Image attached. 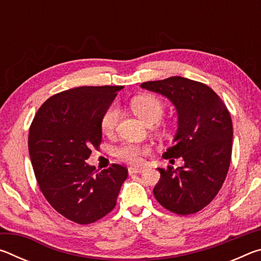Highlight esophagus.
I'll return each instance as SVG.
<instances>
[{"instance_id":"esophagus-1","label":"esophagus","mask_w":261,"mask_h":261,"mask_svg":"<svg viewBox=\"0 0 261 261\" xmlns=\"http://www.w3.org/2000/svg\"><path fill=\"white\" fill-rule=\"evenodd\" d=\"M144 171V168H139V167H130L129 168V175H134V174H140Z\"/></svg>"}]
</instances>
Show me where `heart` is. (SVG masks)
Returning a JSON list of instances; mask_svg holds the SVG:
<instances>
[{"mask_svg": "<svg viewBox=\"0 0 261 261\" xmlns=\"http://www.w3.org/2000/svg\"><path fill=\"white\" fill-rule=\"evenodd\" d=\"M131 108L137 116L144 123H146L147 125H152L154 123L160 121L163 113H165V105L162 103L160 99H158L154 95L136 96L131 101ZM118 117H120V110L116 106H110L101 117L100 125L103 134H112L117 125ZM147 152V147H141L138 145L129 143L122 144L114 149L115 156L127 163L140 162L141 154Z\"/></svg>", "mask_w": 261, "mask_h": 261, "instance_id": "heart-1", "label": "heart"}]
</instances>
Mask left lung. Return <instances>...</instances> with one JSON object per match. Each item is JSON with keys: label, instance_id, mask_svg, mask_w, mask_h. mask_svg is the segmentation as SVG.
Masks as SVG:
<instances>
[{"label": "left lung", "instance_id": "1", "mask_svg": "<svg viewBox=\"0 0 261 261\" xmlns=\"http://www.w3.org/2000/svg\"><path fill=\"white\" fill-rule=\"evenodd\" d=\"M141 88L169 99L177 112L174 145L165 159L182 158L184 166L158 168L155 199L180 215L199 212L214 199L231 159L232 122L226 105L205 84L183 77L146 82Z\"/></svg>", "mask_w": 261, "mask_h": 261}]
</instances>
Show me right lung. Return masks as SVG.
Listing matches in <instances>:
<instances>
[{"label":"right lung","mask_w":261,"mask_h":261,"mask_svg":"<svg viewBox=\"0 0 261 261\" xmlns=\"http://www.w3.org/2000/svg\"><path fill=\"white\" fill-rule=\"evenodd\" d=\"M123 86H82L45 101L29 132V152L38 184L53 208L79 224L112 212L127 169L113 163L94 174L86 163L102 139L101 117Z\"/></svg>","instance_id":"obj_1"}]
</instances>
